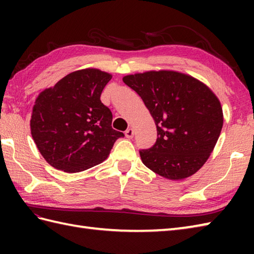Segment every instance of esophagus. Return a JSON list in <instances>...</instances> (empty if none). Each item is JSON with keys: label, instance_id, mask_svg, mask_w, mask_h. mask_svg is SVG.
Returning a JSON list of instances; mask_svg holds the SVG:
<instances>
[{"label": "esophagus", "instance_id": "34e87169", "mask_svg": "<svg viewBox=\"0 0 254 254\" xmlns=\"http://www.w3.org/2000/svg\"><path fill=\"white\" fill-rule=\"evenodd\" d=\"M126 136L127 137V138H132L133 136H134V131H133V128H127V130L126 131Z\"/></svg>", "mask_w": 254, "mask_h": 254}]
</instances>
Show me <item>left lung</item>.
<instances>
[{
    "instance_id": "left-lung-1",
    "label": "left lung",
    "mask_w": 254,
    "mask_h": 254,
    "mask_svg": "<svg viewBox=\"0 0 254 254\" xmlns=\"http://www.w3.org/2000/svg\"><path fill=\"white\" fill-rule=\"evenodd\" d=\"M123 82L141 97L157 127L156 143L139 150L143 164L170 180L195 174L206 163L223 127L216 95L198 79L175 71L127 75Z\"/></svg>"
}]
</instances>
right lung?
I'll list each match as a JSON object with an SVG mask.
<instances>
[{"instance_id":"obj_1","label":"right lung","mask_w":254,"mask_h":254,"mask_svg":"<svg viewBox=\"0 0 254 254\" xmlns=\"http://www.w3.org/2000/svg\"><path fill=\"white\" fill-rule=\"evenodd\" d=\"M111 74L85 68L67 74L41 91L32 108L31 136L48 164L68 174L102 163L124 134L111 127L112 113L102 104Z\"/></svg>"}]
</instances>
